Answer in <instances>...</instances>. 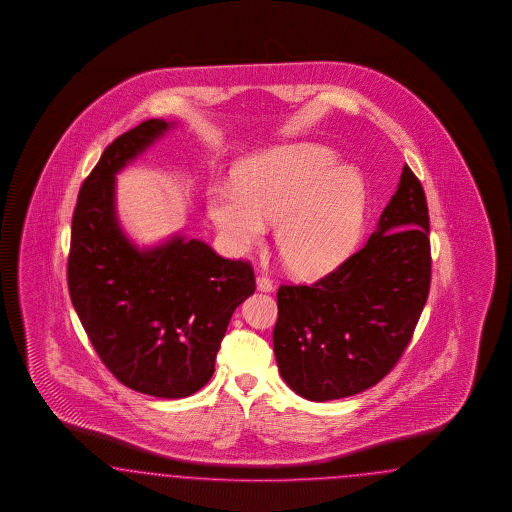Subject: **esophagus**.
Returning <instances> with one entry per match:
<instances>
[{"instance_id": "1", "label": "esophagus", "mask_w": 512, "mask_h": 512, "mask_svg": "<svg viewBox=\"0 0 512 512\" xmlns=\"http://www.w3.org/2000/svg\"><path fill=\"white\" fill-rule=\"evenodd\" d=\"M257 289L263 293H272L274 291V281L268 276H257Z\"/></svg>"}]
</instances>
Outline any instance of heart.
Wrapping results in <instances>:
<instances>
[{"label":"heart","mask_w":512,"mask_h":512,"mask_svg":"<svg viewBox=\"0 0 512 512\" xmlns=\"http://www.w3.org/2000/svg\"><path fill=\"white\" fill-rule=\"evenodd\" d=\"M368 214L362 174L338 165L319 144H293L251 157L234 171V186L208 195V216L236 253L261 246L278 223L281 261L300 278L338 268L357 246Z\"/></svg>","instance_id":"b5f03b06"}]
</instances>
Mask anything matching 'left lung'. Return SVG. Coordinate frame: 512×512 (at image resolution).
<instances>
[{"instance_id":"1","label":"left lung","mask_w":512,"mask_h":512,"mask_svg":"<svg viewBox=\"0 0 512 512\" xmlns=\"http://www.w3.org/2000/svg\"><path fill=\"white\" fill-rule=\"evenodd\" d=\"M428 234L426 195L405 165L364 248L310 287H279L274 355L298 396L347 398L394 368L430 293Z\"/></svg>"}]
</instances>
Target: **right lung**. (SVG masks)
Segmentation results:
<instances>
[{
	"mask_svg": "<svg viewBox=\"0 0 512 512\" xmlns=\"http://www.w3.org/2000/svg\"><path fill=\"white\" fill-rule=\"evenodd\" d=\"M174 124L148 120L114 140L78 193L67 261L69 295L112 375L142 394L186 398L214 375L234 310L255 291L248 263L174 234L135 246L116 212V174Z\"/></svg>",
	"mask_w": 512,
	"mask_h": 512,
	"instance_id": "1",
	"label": "right lung"
}]
</instances>
